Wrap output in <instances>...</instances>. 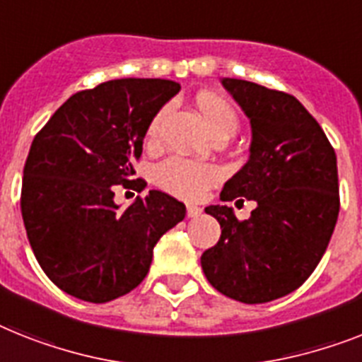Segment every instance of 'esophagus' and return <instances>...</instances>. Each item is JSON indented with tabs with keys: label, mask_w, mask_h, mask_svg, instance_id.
Listing matches in <instances>:
<instances>
[{
	"label": "esophagus",
	"mask_w": 362,
	"mask_h": 362,
	"mask_svg": "<svg viewBox=\"0 0 362 362\" xmlns=\"http://www.w3.org/2000/svg\"><path fill=\"white\" fill-rule=\"evenodd\" d=\"M202 214V209L196 205H187V216L188 218H198Z\"/></svg>",
	"instance_id": "obj_1"
}]
</instances>
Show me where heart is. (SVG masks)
<instances>
[{"mask_svg":"<svg viewBox=\"0 0 362 362\" xmlns=\"http://www.w3.org/2000/svg\"><path fill=\"white\" fill-rule=\"evenodd\" d=\"M196 105L214 136L235 134L238 125L237 112L223 98L202 92L196 98ZM166 110L168 109H160L153 116L148 127L149 140H157L159 136ZM220 179H222V170L218 168L216 164L198 163V160H188L183 157H170L155 168L157 185L166 192L183 199H199L209 188L220 183Z\"/></svg>","mask_w":362,"mask_h":362,"instance_id":"obj_1","label":"heart"}]
</instances>
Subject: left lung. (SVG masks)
Segmentation results:
<instances>
[{"mask_svg":"<svg viewBox=\"0 0 362 362\" xmlns=\"http://www.w3.org/2000/svg\"><path fill=\"white\" fill-rule=\"evenodd\" d=\"M222 85L250 118L252 146L220 199L257 207L247 220L228 205L205 207L222 235L203 252L202 268L223 296L267 303L303 285L325 253L340 209L337 155L294 95L229 77Z\"/></svg>","mask_w":362,"mask_h":362,"instance_id":"left-lung-1","label":"left lung"}]
</instances>
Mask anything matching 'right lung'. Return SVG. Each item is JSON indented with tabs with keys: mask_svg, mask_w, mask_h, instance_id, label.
Returning a JSON list of instances; mask_svg holds the SVG:
<instances>
[{
	"mask_svg": "<svg viewBox=\"0 0 362 362\" xmlns=\"http://www.w3.org/2000/svg\"><path fill=\"white\" fill-rule=\"evenodd\" d=\"M179 88L168 79L107 81L68 98L33 140L23 226L42 270L66 294L105 303L131 292L155 244L187 214L160 190L118 211L112 190L131 183L149 124Z\"/></svg>",
	"mask_w": 362,
	"mask_h": 362,
	"instance_id": "1",
	"label": "right lung"
}]
</instances>
